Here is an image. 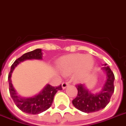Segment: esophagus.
<instances>
[{
  "instance_id": "esophagus-1",
  "label": "esophagus",
  "mask_w": 126,
  "mask_h": 126,
  "mask_svg": "<svg viewBox=\"0 0 126 126\" xmlns=\"http://www.w3.org/2000/svg\"><path fill=\"white\" fill-rule=\"evenodd\" d=\"M62 88H63V89H66L67 87L69 85V83L67 82V81H65V82H63V83H62Z\"/></svg>"
}]
</instances>
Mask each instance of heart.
<instances>
[{
  "mask_svg": "<svg viewBox=\"0 0 126 126\" xmlns=\"http://www.w3.org/2000/svg\"><path fill=\"white\" fill-rule=\"evenodd\" d=\"M94 63L91 56L75 54L61 58L58 63V67L66 74L76 71V78L81 79L91 72Z\"/></svg>",
  "mask_w": 126,
  "mask_h": 126,
  "instance_id": "1",
  "label": "heart"
}]
</instances>
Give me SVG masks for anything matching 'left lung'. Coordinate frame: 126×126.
Listing matches in <instances>:
<instances>
[{"label": "left lung", "mask_w": 126, "mask_h": 126, "mask_svg": "<svg viewBox=\"0 0 126 126\" xmlns=\"http://www.w3.org/2000/svg\"><path fill=\"white\" fill-rule=\"evenodd\" d=\"M102 68L106 75V79L102 90L99 93H91L87 89L85 85H76L78 95L72 100L74 106L84 113H93L106 107L110 102L111 96L114 93V76L109 66Z\"/></svg>", "instance_id": "8db88e82"}]
</instances>
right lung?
Segmentation results:
<instances>
[{
  "mask_svg": "<svg viewBox=\"0 0 126 126\" xmlns=\"http://www.w3.org/2000/svg\"><path fill=\"white\" fill-rule=\"evenodd\" d=\"M43 53L41 49L37 48L34 50L23 54L21 57L15 60L11 66V70L8 74L9 91L10 96L17 107L24 113L31 114H36L43 112L48 109L52 104L54 95L62 90L61 85L58 87H53L47 84L38 94L30 98H24L17 95L12 83V74L13 70L19 63L27 60H42Z\"/></svg>",
  "mask_w": 126,
  "mask_h": 126,
  "instance_id": "1",
  "label": "right lung"
}]
</instances>
